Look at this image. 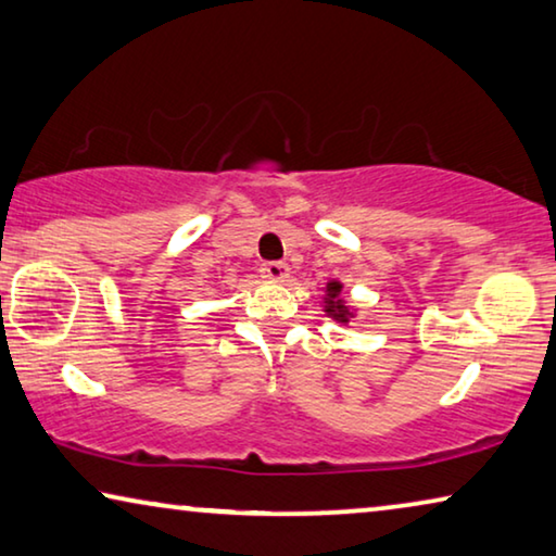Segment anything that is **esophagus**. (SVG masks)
<instances>
[{
	"label": "esophagus",
	"instance_id": "1",
	"mask_svg": "<svg viewBox=\"0 0 556 556\" xmlns=\"http://www.w3.org/2000/svg\"><path fill=\"white\" fill-rule=\"evenodd\" d=\"M261 276L266 280H273V283H283L290 276V268L283 261H268L261 266Z\"/></svg>",
	"mask_w": 556,
	"mask_h": 556
}]
</instances>
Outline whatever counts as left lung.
<instances>
[{"mask_svg": "<svg viewBox=\"0 0 556 556\" xmlns=\"http://www.w3.org/2000/svg\"><path fill=\"white\" fill-rule=\"evenodd\" d=\"M340 293V283H328V295H330V303H328V313L336 315L338 320H348V307L343 303H338L336 298Z\"/></svg>", "mask_w": 556, "mask_h": 556, "instance_id": "obj_1", "label": "left lung"}]
</instances>
